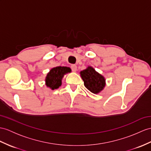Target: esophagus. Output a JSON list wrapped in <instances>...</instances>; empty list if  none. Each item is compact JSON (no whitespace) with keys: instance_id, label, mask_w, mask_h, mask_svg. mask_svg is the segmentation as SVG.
<instances>
[{"instance_id":"esophagus-1","label":"esophagus","mask_w":151,"mask_h":151,"mask_svg":"<svg viewBox=\"0 0 151 151\" xmlns=\"http://www.w3.org/2000/svg\"><path fill=\"white\" fill-rule=\"evenodd\" d=\"M71 68L73 72H76L77 70V66L76 65H71Z\"/></svg>"}]
</instances>
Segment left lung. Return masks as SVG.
<instances>
[{"label": "left lung", "mask_w": 151, "mask_h": 151, "mask_svg": "<svg viewBox=\"0 0 151 151\" xmlns=\"http://www.w3.org/2000/svg\"><path fill=\"white\" fill-rule=\"evenodd\" d=\"M84 81V84L88 90L93 93H99L104 89L106 85V80L100 73L95 71L91 67L80 72Z\"/></svg>", "instance_id": "1"}]
</instances>
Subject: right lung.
<instances>
[{
    "label": "right lung",
    "instance_id": "right-lung-1",
    "mask_svg": "<svg viewBox=\"0 0 151 151\" xmlns=\"http://www.w3.org/2000/svg\"><path fill=\"white\" fill-rule=\"evenodd\" d=\"M71 72V69L67 67H56L52 68L45 78V84L52 90L57 89L61 85V81L66 73Z\"/></svg>",
    "mask_w": 151,
    "mask_h": 151
}]
</instances>
